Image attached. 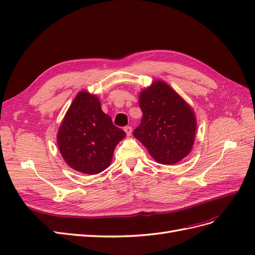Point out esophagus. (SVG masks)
Wrapping results in <instances>:
<instances>
[{
  "label": "esophagus",
  "instance_id": "1",
  "mask_svg": "<svg viewBox=\"0 0 255 255\" xmlns=\"http://www.w3.org/2000/svg\"><path fill=\"white\" fill-rule=\"evenodd\" d=\"M125 132L127 133L128 136H130V134H132V127H129V126L125 127Z\"/></svg>",
  "mask_w": 255,
  "mask_h": 255
}]
</instances>
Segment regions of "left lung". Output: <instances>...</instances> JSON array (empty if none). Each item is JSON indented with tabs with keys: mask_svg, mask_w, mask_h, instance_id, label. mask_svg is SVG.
<instances>
[{
	"mask_svg": "<svg viewBox=\"0 0 255 255\" xmlns=\"http://www.w3.org/2000/svg\"><path fill=\"white\" fill-rule=\"evenodd\" d=\"M140 125L133 135L151 156L172 165L187 156L195 140L196 118L188 104L164 82H154L141 91Z\"/></svg>",
	"mask_w": 255,
	"mask_h": 255,
	"instance_id": "left-lung-1",
	"label": "left lung"
}]
</instances>
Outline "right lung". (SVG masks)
Segmentation results:
<instances>
[{"label":"right lung","instance_id":"right-lung-1","mask_svg":"<svg viewBox=\"0 0 255 255\" xmlns=\"http://www.w3.org/2000/svg\"><path fill=\"white\" fill-rule=\"evenodd\" d=\"M126 136L101 110L99 99L86 91L76 95L57 134L59 151L74 170L102 172L112 163L114 150Z\"/></svg>","mask_w":255,"mask_h":255}]
</instances>
